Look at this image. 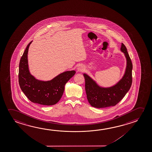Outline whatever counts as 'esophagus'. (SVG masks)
I'll list each match as a JSON object with an SVG mask.
<instances>
[{
  "label": "esophagus",
  "instance_id": "34e87169",
  "mask_svg": "<svg viewBox=\"0 0 152 152\" xmlns=\"http://www.w3.org/2000/svg\"><path fill=\"white\" fill-rule=\"evenodd\" d=\"M84 70V67L82 65H80L77 67V70L78 72H83Z\"/></svg>",
  "mask_w": 152,
  "mask_h": 152
}]
</instances>
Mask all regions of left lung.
Segmentation results:
<instances>
[{"mask_svg":"<svg viewBox=\"0 0 152 152\" xmlns=\"http://www.w3.org/2000/svg\"><path fill=\"white\" fill-rule=\"evenodd\" d=\"M120 50L126 58V68L122 78L115 85L108 87L100 86L88 75L83 74L87 100L93 107L103 108L115 106L122 100L130 88L132 64L127 48L123 43Z\"/></svg>","mask_w":152,"mask_h":152,"instance_id":"obj_1","label":"left lung"}]
</instances>
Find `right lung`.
<instances>
[{
    "label": "right lung",
    "mask_w": 152,
    "mask_h": 152,
    "mask_svg": "<svg viewBox=\"0 0 152 152\" xmlns=\"http://www.w3.org/2000/svg\"><path fill=\"white\" fill-rule=\"evenodd\" d=\"M32 42L28 45L20 58L18 73L20 86L31 102L44 105L55 104L62 97L65 84L76 72L66 71L48 81L36 79L30 73L28 65V51Z\"/></svg>",
    "instance_id": "1"
}]
</instances>
